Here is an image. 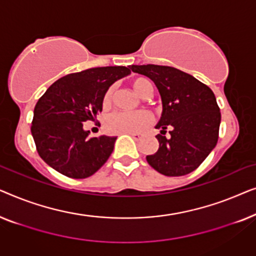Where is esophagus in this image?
Segmentation results:
<instances>
[{"label":"esophagus","mask_w":256,"mask_h":256,"mask_svg":"<svg viewBox=\"0 0 256 256\" xmlns=\"http://www.w3.org/2000/svg\"><path fill=\"white\" fill-rule=\"evenodd\" d=\"M128 135H130L132 138H135V140H140L141 138V134H140V132H127Z\"/></svg>","instance_id":"34e87169"}]
</instances>
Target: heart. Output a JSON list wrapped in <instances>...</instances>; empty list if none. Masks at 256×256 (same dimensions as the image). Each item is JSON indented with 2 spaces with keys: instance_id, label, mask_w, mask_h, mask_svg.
Masks as SVG:
<instances>
[{
  "instance_id": "1",
  "label": "heart",
  "mask_w": 256,
  "mask_h": 256,
  "mask_svg": "<svg viewBox=\"0 0 256 256\" xmlns=\"http://www.w3.org/2000/svg\"><path fill=\"white\" fill-rule=\"evenodd\" d=\"M132 87L138 96L144 98L152 93V87L148 80L144 78H136L132 82ZM112 90H108L104 96V104L110 102ZM150 122L152 116L148 112H113L104 118V129L110 134H127V132H138L146 128Z\"/></svg>"
}]
</instances>
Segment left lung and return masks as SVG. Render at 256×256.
Listing matches in <instances>:
<instances>
[{
	"mask_svg": "<svg viewBox=\"0 0 256 256\" xmlns=\"http://www.w3.org/2000/svg\"><path fill=\"white\" fill-rule=\"evenodd\" d=\"M132 72L152 79L162 100L155 128L158 150L146 162L164 176H184L200 166L218 142L222 115L214 93L188 73L160 65H130ZM170 128L165 136V129Z\"/></svg>",
	"mask_w": 256,
	"mask_h": 256,
	"instance_id": "1",
	"label": "left lung"
}]
</instances>
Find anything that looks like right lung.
<instances>
[{
	"label": "right lung",
	"instance_id": "1",
	"mask_svg": "<svg viewBox=\"0 0 256 256\" xmlns=\"http://www.w3.org/2000/svg\"><path fill=\"white\" fill-rule=\"evenodd\" d=\"M128 74L126 66L94 68L62 76L48 87L34 106L31 124L37 152L48 166L79 180L107 162L116 136L90 138L84 122L96 118L104 93Z\"/></svg>",
	"mask_w": 256,
	"mask_h": 256
}]
</instances>
